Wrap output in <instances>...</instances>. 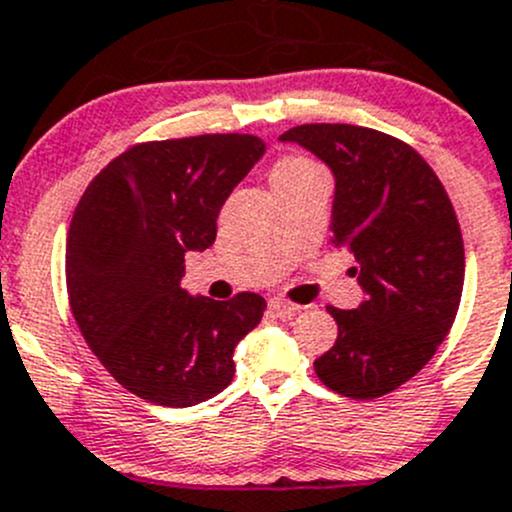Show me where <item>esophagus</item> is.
<instances>
[{"mask_svg": "<svg viewBox=\"0 0 512 512\" xmlns=\"http://www.w3.org/2000/svg\"><path fill=\"white\" fill-rule=\"evenodd\" d=\"M268 311H271L276 318H288L293 316V313L301 311V306L286 301V298H271V301H268Z\"/></svg>", "mask_w": 512, "mask_h": 512, "instance_id": "obj_1", "label": "esophagus"}]
</instances>
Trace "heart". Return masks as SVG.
I'll list each match as a JSON object with an SVG mask.
<instances>
[{
    "mask_svg": "<svg viewBox=\"0 0 512 512\" xmlns=\"http://www.w3.org/2000/svg\"><path fill=\"white\" fill-rule=\"evenodd\" d=\"M313 166H316V164H313L311 159H303V156H283V159H278L276 166H273L271 181L278 179V176L301 174V171L313 169Z\"/></svg>",
    "mask_w": 512,
    "mask_h": 512,
    "instance_id": "obj_1",
    "label": "heart"
}]
</instances>
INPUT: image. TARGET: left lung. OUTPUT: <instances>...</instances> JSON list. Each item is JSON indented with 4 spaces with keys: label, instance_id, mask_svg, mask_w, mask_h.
Listing matches in <instances>:
<instances>
[{
    "label": "left lung",
    "instance_id": "obj_1",
    "mask_svg": "<svg viewBox=\"0 0 512 512\" xmlns=\"http://www.w3.org/2000/svg\"><path fill=\"white\" fill-rule=\"evenodd\" d=\"M281 141L331 166V244L351 251L366 291L353 311L328 306L338 336L316 376L346 398L386 396L435 356L458 313L465 251L448 191L411 144L368 126L301 124Z\"/></svg>",
    "mask_w": 512,
    "mask_h": 512
}]
</instances>
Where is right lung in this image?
Instances as JSON below:
<instances>
[{
  "label": "right lung",
  "instance_id": "obj_1",
  "mask_svg": "<svg viewBox=\"0 0 512 512\" xmlns=\"http://www.w3.org/2000/svg\"><path fill=\"white\" fill-rule=\"evenodd\" d=\"M251 134L141 141L86 186L67 236L74 321L101 366L129 393L189 408L234 378V348L266 301L181 288L184 256L216 241V216L263 156Z\"/></svg>",
  "mask_w": 512,
  "mask_h": 512
}]
</instances>
